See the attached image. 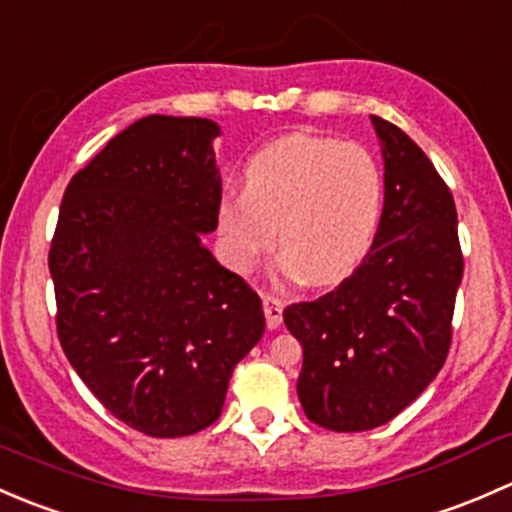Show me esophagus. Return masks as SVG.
Returning a JSON list of instances; mask_svg holds the SVG:
<instances>
[{
    "instance_id": "obj_1",
    "label": "esophagus",
    "mask_w": 512,
    "mask_h": 512,
    "mask_svg": "<svg viewBox=\"0 0 512 512\" xmlns=\"http://www.w3.org/2000/svg\"><path fill=\"white\" fill-rule=\"evenodd\" d=\"M262 304H265V319L267 327L277 329L282 324V309H285V302L280 297H272V294H265L262 297Z\"/></svg>"
}]
</instances>
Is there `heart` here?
Here are the masks:
<instances>
[{"mask_svg": "<svg viewBox=\"0 0 512 512\" xmlns=\"http://www.w3.org/2000/svg\"><path fill=\"white\" fill-rule=\"evenodd\" d=\"M242 193L220 205L218 230L235 270H250L277 237L287 280L337 285L361 265L384 213V173L356 143L289 133L242 170Z\"/></svg>", "mask_w": 512, "mask_h": 512, "instance_id": "heart-1", "label": "heart"}]
</instances>
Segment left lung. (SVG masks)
I'll list each match as a JSON object with an SVG mask.
<instances>
[{
	"instance_id": "8db88e82",
	"label": "left lung",
	"mask_w": 512,
	"mask_h": 512,
	"mask_svg": "<svg viewBox=\"0 0 512 512\" xmlns=\"http://www.w3.org/2000/svg\"><path fill=\"white\" fill-rule=\"evenodd\" d=\"M384 153V213L352 275L285 309L304 349L297 396L329 431L384 426L436 379L451 349L463 277L458 215L446 180L394 123L371 116Z\"/></svg>"
}]
</instances>
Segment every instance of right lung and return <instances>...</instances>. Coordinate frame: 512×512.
I'll return each instance as SVG.
<instances>
[{
	"label": "right lung",
	"mask_w": 512,
	"mask_h": 512,
	"mask_svg": "<svg viewBox=\"0 0 512 512\" xmlns=\"http://www.w3.org/2000/svg\"><path fill=\"white\" fill-rule=\"evenodd\" d=\"M208 118L146 116L66 185L49 272L61 349L118 421L153 438L218 421L232 369L265 332L257 292L200 232L223 183Z\"/></svg>",
	"instance_id": "1"
}]
</instances>
